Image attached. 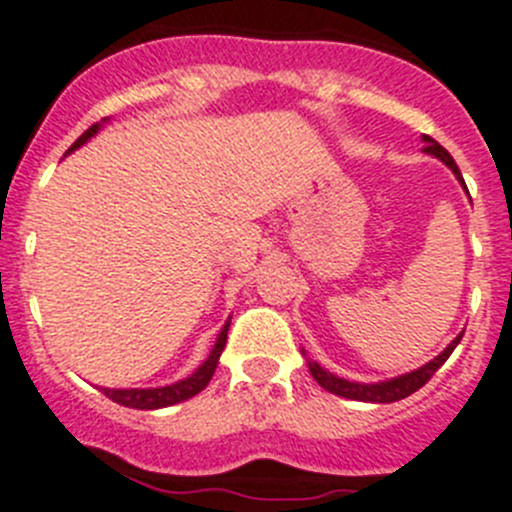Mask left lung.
<instances>
[{
	"label": "left lung",
	"mask_w": 512,
	"mask_h": 512,
	"mask_svg": "<svg viewBox=\"0 0 512 512\" xmlns=\"http://www.w3.org/2000/svg\"><path fill=\"white\" fill-rule=\"evenodd\" d=\"M423 142H426L423 153L434 155V158H439L441 163L449 165V168L454 170V176L462 181V173H459L457 163H454V158L446 153L444 147H441L436 140H431L428 135H423ZM462 336H464V331L457 336V339H454V342L449 344V347L444 349V352L439 354V357H434L431 362H426L423 367H418V370L408 372V375L393 377V380L372 382V385H367V382H349V380H344V377L331 375V372H326L319 362H308V370H311L313 380L319 382L321 388L329 390V393H334V395H342V398H349V400H362V403H395V400L408 398V395L416 393L418 388H423V385H426V382L434 377V372L444 365L446 359H449V354L454 352V347L462 342Z\"/></svg>",
	"instance_id": "8db88e82"
}]
</instances>
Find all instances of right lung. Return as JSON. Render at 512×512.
<instances>
[{"instance_id": "1", "label": "right lung", "mask_w": 512, "mask_h": 512, "mask_svg": "<svg viewBox=\"0 0 512 512\" xmlns=\"http://www.w3.org/2000/svg\"><path fill=\"white\" fill-rule=\"evenodd\" d=\"M99 127L101 124H91L89 130H86L84 135L73 142L68 153H73L76 147H81L86 140H91V137L99 132ZM227 331H229V321L224 324V329L219 331V336H216L214 349H211V354L206 357L204 365L193 372L191 377H186V380H178V382H173V385H165V388H130V390L101 388V393L107 395V398H112L114 403L127 405V408H140V411H155V408H165V405L183 403V400L193 398V395H199L201 390L209 385L211 377H214L216 365H219V357H222V352H224V344H227Z\"/></svg>"}]
</instances>
